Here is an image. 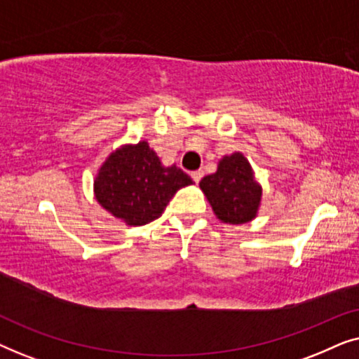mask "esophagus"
<instances>
[{
  "label": "esophagus",
  "mask_w": 359,
  "mask_h": 359,
  "mask_svg": "<svg viewBox=\"0 0 359 359\" xmlns=\"http://www.w3.org/2000/svg\"><path fill=\"white\" fill-rule=\"evenodd\" d=\"M203 176H204L203 170H196V171H193V173H191V178L194 180V183H199V181L203 180Z\"/></svg>",
  "instance_id": "34e87169"
}]
</instances>
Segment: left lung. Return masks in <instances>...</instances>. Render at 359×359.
Masks as SVG:
<instances>
[{"mask_svg":"<svg viewBox=\"0 0 359 359\" xmlns=\"http://www.w3.org/2000/svg\"><path fill=\"white\" fill-rule=\"evenodd\" d=\"M199 186L214 214L225 224L250 222L258 212L262 186L255 181L248 160L238 151L224 156L217 171L204 176Z\"/></svg>","mask_w":359,"mask_h":359,"instance_id":"1","label":"left lung"}]
</instances>
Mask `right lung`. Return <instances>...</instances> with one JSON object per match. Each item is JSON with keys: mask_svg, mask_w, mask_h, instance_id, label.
Wrapping results in <instances>:
<instances>
[{"mask_svg": "<svg viewBox=\"0 0 359 359\" xmlns=\"http://www.w3.org/2000/svg\"><path fill=\"white\" fill-rule=\"evenodd\" d=\"M193 180L178 166L165 168L147 142L124 145L107 156L95 180L97 203L127 225L158 219L175 193Z\"/></svg>", "mask_w": 359, "mask_h": 359, "instance_id": "1", "label": "right lung"}]
</instances>
